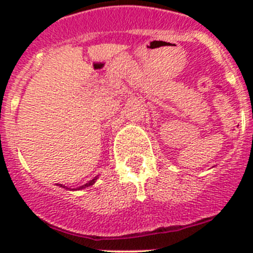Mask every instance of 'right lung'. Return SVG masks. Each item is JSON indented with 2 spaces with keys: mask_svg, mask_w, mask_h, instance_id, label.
<instances>
[{
  "mask_svg": "<svg viewBox=\"0 0 253 253\" xmlns=\"http://www.w3.org/2000/svg\"><path fill=\"white\" fill-rule=\"evenodd\" d=\"M95 180H96V178H93V180H91V181H90V182H87V184H86V185H84V186H82V187H80V189H84V187H87V186H90V185H92V184H93V182H95ZM60 186H62V185H60ZM63 187H66V186H63Z\"/></svg>",
  "mask_w": 253,
  "mask_h": 253,
  "instance_id": "add662e5",
  "label": "right lung"
}]
</instances>
